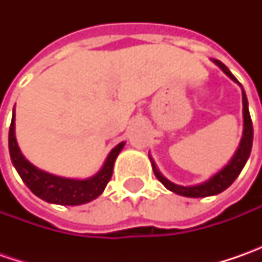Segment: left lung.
I'll return each instance as SVG.
<instances>
[{
    "label": "left lung",
    "mask_w": 262,
    "mask_h": 262,
    "mask_svg": "<svg viewBox=\"0 0 262 262\" xmlns=\"http://www.w3.org/2000/svg\"><path fill=\"white\" fill-rule=\"evenodd\" d=\"M217 66L223 70V73L230 77L233 81H236V77L233 76L229 68H227L223 62H220L219 59H214ZM242 103H244V136L241 140V144L239 148L236 150L233 159L229 162V165L223 167L219 173L210 178L207 182H203L200 185L194 186H182V185H175L172 184L170 181H167L165 176L160 175V172L157 170L155 162L151 160V166H153V172L156 178L166 186L169 191L179 194V195L184 196H191V198H200V196H210V195H217L220 194L222 191H225L226 188L233 184V181L236 179L237 175L241 173V170L244 169L245 163H247L249 153H251V148H252V138H254V129H252V121H251V115H249V111H248V99L245 92L242 90Z\"/></svg>",
    "instance_id": "obj_1"
}]
</instances>
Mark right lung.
I'll list each match as a JSON object with an SVG mask.
<instances>
[{
	"mask_svg": "<svg viewBox=\"0 0 262 262\" xmlns=\"http://www.w3.org/2000/svg\"><path fill=\"white\" fill-rule=\"evenodd\" d=\"M124 144L125 143H119L109 153L103 167L95 176L80 181V179H68V178L46 173L26 160L15 141L14 114H13L10 134H8V147H10L11 162L27 188L35 195L42 198L43 201L52 203V204H61V206L86 204L100 195L112 178L115 159L122 150Z\"/></svg>",
	"mask_w": 262,
	"mask_h": 262,
	"instance_id": "right-lung-1",
	"label": "right lung"
}]
</instances>
